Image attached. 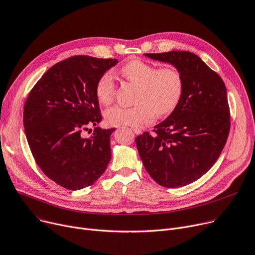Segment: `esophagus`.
Returning <instances> with one entry per match:
<instances>
[{
  "mask_svg": "<svg viewBox=\"0 0 255 255\" xmlns=\"http://www.w3.org/2000/svg\"><path fill=\"white\" fill-rule=\"evenodd\" d=\"M132 130H133V132H134L135 134L142 133V130H141V128H132Z\"/></svg>",
  "mask_w": 255,
  "mask_h": 255,
  "instance_id": "obj_1",
  "label": "esophagus"
}]
</instances>
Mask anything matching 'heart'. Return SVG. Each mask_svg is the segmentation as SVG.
<instances>
[{
  "label": "heart",
  "mask_w": 255,
  "mask_h": 255,
  "mask_svg": "<svg viewBox=\"0 0 255 255\" xmlns=\"http://www.w3.org/2000/svg\"><path fill=\"white\" fill-rule=\"evenodd\" d=\"M123 75L139 86L136 104L132 107L116 105L104 112L107 124L114 127H139L151 123L155 113L169 114L180 102L183 94V78L172 67L157 69L142 60H131L122 69ZM114 76L111 71L103 73L96 85V96L101 104L111 103L114 97Z\"/></svg>",
  "instance_id": "heart-1"
}]
</instances>
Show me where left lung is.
<instances>
[{"label":"left lung","instance_id":"8db88e82","mask_svg":"<svg viewBox=\"0 0 255 255\" xmlns=\"http://www.w3.org/2000/svg\"><path fill=\"white\" fill-rule=\"evenodd\" d=\"M171 64L183 78L179 104L154 133L135 138L150 177L159 185L179 188L201 178L220 157L230 131L227 89L221 76L188 51L144 54Z\"/></svg>","mask_w":255,"mask_h":255}]
</instances>
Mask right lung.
<instances>
[{
	"mask_svg": "<svg viewBox=\"0 0 255 255\" xmlns=\"http://www.w3.org/2000/svg\"><path fill=\"white\" fill-rule=\"evenodd\" d=\"M117 59L73 56L52 66L36 83L24 105L23 126L36 164L49 179L68 190L93 185L111 159L110 135L115 128L101 123L96 85Z\"/></svg>",
	"mask_w": 255,
	"mask_h": 255,
	"instance_id": "1",
	"label": "right lung"
}]
</instances>
